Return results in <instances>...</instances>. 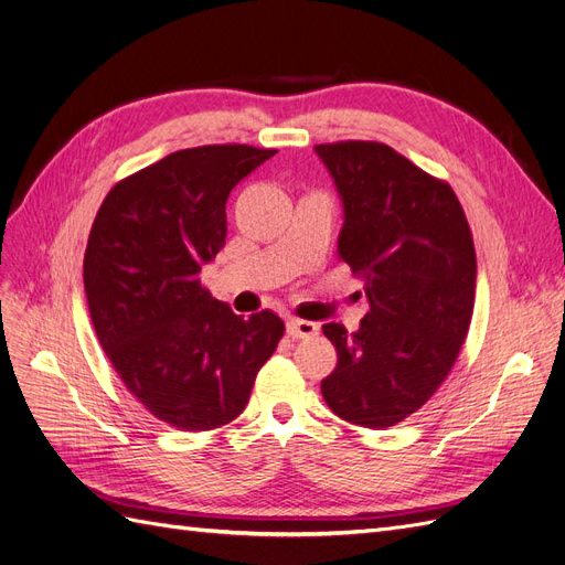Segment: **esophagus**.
<instances>
[{
	"mask_svg": "<svg viewBox=\"0 0 565 565\" xmlns=\"http://www.w3.org/2000/svg\"><path fill=\"white\" fill-rule=\"evenodd\" d=\"M318 324L311 320H299V318H289L287 320V334L295 339H311L318 334Z\"/></svg>",
	"mask_w": 565,
	"mask_h": 565,
	"instance_id": "obj_1",
	"label": "esophagus"
}]
</instances>
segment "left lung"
<instances>
[{"instance_id": "obj_1", "label": "left lung", "mask_w": 565, "mask_h": 565, "mask_svg": "<svg viewBox=\"0 0 565 565\" xmlns=\"http://www.w3.org/2000/svg\"><path fill=\"white\" fill-rule=\"evenodd\" d=\"M344 207L337 252L365 285L361 328L322 324L337 367L320 382L332 413L367 429L409 417L446 382L476 297V249L448 183L374 141L316 146Z\"/></svg>"}]
</instances>
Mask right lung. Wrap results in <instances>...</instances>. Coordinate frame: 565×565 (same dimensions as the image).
Listing matches in <instances>:
<instances>
[{"label":"right lung","mask_w":565,"mask_h":565,"mask_svg":"<svg viewBox=\"0 0 565 565\" xmlns=\"http://www.w3.org/2000/svg\"><path fill=\"white\" fill-rule=\"evenodd\" d=\"M276 150H177L119 181L94 218L84 292L96 337L131 396L181 431L243 413L285 322L235 316L200 282L226 245V200Z\"/></svg>","instance_id":"right-lung-1"}]
</instances>
